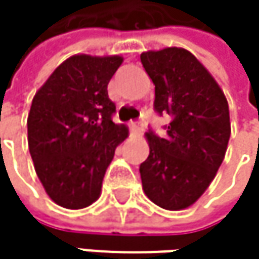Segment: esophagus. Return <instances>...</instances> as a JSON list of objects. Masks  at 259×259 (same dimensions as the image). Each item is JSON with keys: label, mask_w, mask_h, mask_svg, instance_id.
<instances>
[{"label": "esophagus", "mask_w": 259, "mask_h": 259, "mask_svg": "<svg viewBox=\"0 0 259 259\" xmlns=\"http://www.w3.org/2000/svg\"><path fill=\"white\" fill-rule=\"evenodd\" d=\"M130 129H132V132H135V133H142V124L141 123H130Z\"/></svg>", "instance_id": "34e87169"}]
</instances>
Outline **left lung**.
Listing matches in <instances>:
<instances>
[{
    "mask_svg": "<svg viewBox=\"0 0 259 259\" xmlns=\"http://www.w3.org/2000/svg\"><path fill=\"white\" fill-rule=\"evenodd\" d=\"M154 83V111L168 114L166 136L150 129V154L139 172L145 195L165 210L190 207L224 162L230 135L227 97L210 72L183 48L141 54Z\"/></svg>",
    "mask_w": 259,
    "mask_h": 259,
    "instance_id": "left-lung-1",
    "label": "left lung"
}]
</instances>
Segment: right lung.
<instances>
[{
  "label": "right lung",
  "mask_w": 259,
  "mask_h": 259,
  "mask_svg": "<svg viewBox=\"0 0 259 259\" xmlns=\"http://www.w3.org/2000/svg\"><path fill=\"white\" fill-rule=\"evenodd\" d=\"M123 57L73 55L35 93L28 114V147L49 198L70 210L99 199L115 148L129 129L115 124L108 83Z\"/></svg>",
  "instance_id": "1"
}]
</instances>
